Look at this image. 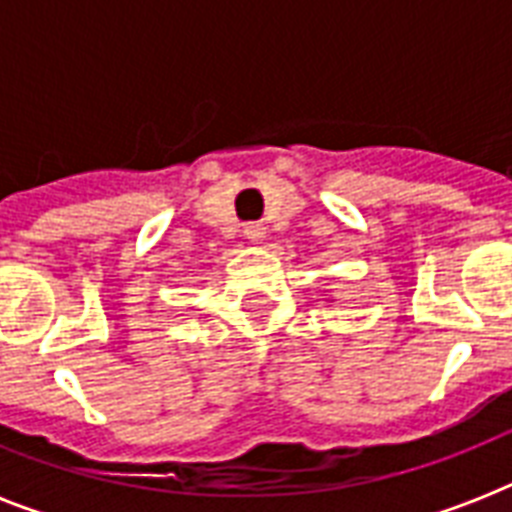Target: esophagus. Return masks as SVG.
Instances as JSON below:
<instances>
[{
    "mask_svg": "<svg viewBox=\"0 0 512 512\" xmlns=\"http://www.w3.org/2000/svg\"><path fill=\"white\" fill-rule=\"evenodd\" d=\"M244 236H247L252 244H260L265 239V225L263 223H247L244 225Z\"/></svg>",
    "mask_w": 512,
    "mask_h": 512,
    "instance_id": "1",
    "label": "esophagus"
}]
</instances>
